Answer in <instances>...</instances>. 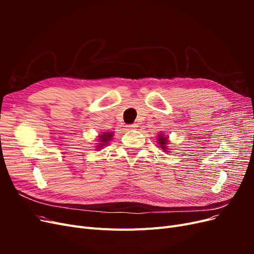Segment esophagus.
<instances>
[{"mask_svg":"<svg viewBox=\"0 0 254 254\" xmlns=\"http://www.w3.org/2000/svg\"><path fill=\"white\" fill-rule=\"evenodd\" d=\"M127 128L128 129H135V128H137V124H129V125H127Z\"/></svg>","mask_w":254,"mask_h":254,"instance_id":"1","label":"esophagus"}]
</instances>
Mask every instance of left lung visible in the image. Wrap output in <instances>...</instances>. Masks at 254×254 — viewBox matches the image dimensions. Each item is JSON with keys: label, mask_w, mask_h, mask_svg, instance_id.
<instances>
[{"label": "left lung", "mask_w": 254, "mask_h": 254, "mask_svg": "<svg viewBox=\"0 0 254 254\" xmlns=\"http://www.w3.org/2000/svg\"><path fill=\"white\" fill-rule=\"evenodd\" d=\"M159 144H161V146H162V148L165 150V148H166V144H167V142H168V140H167V137H165V136H163V135H159Z\"/></svg>", "instance_id": "8db88e82"}]
</instances>
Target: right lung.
Wrapping results in <instances>:
<instances>
[{"mask_svg": "<svg viewBox=\"0 0 254 254\" xmlns=\"http://www.w3.org/2000/svg\"><path fill=\"white\" fill-rule=\"evenodd\" d=\"M112 139V133H108V132H105L103 135H101V137H99V141H101V147L104 145H107V142L110 141Z\"/></svg>", "mask_w": 254, "mask_h": 254, "instance_id": "obj_1", "label": "right lung"}]
</instances>
